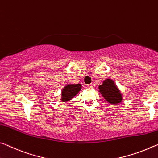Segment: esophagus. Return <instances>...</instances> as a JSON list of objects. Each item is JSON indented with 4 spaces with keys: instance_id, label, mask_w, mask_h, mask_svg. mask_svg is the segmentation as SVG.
Returning a JSON list of instances; mask_svg holds the SVG:
<instances>
[{
    "instance_id": "esophagus-1",
    "label": "esophagus",
    "mask_w": 158,
    "mask_h": 158,
    "mask_svg": "<svg viewBox=\"0 0 158 158\" xmlns=\"http://www.w3.org/2000/svg\"><path fill=\"white\" fill-rule=\"evenodd\" d=\"M88 88L90 89H93V84H89V85H88Z\"/></svg>"
}]
</instances>
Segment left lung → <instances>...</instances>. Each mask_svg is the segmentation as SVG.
<instances>
[{
  "label": "left lung",
  "mask_w": 158,
  "mask_h": 158,
  "mask_svg": "<svg viewBox=\"0 0 158 158\" xmlns=\"http://www.w3.org/2000/svg\"><path fill=\"white\" fill-rule=\"evenodd\" d=\"M99 91L106 101L110 104L116 105L121 102L122 96L113 80L107 79L98 87Z\"/></svg>",
  "instance_id": "obj_1"
}]
</instances>
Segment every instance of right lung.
<instances>
[{"label": "right lung", "instance_id": "right-lung-1", "mask_svg": "<svg viewBox=\"0 0 158 158\" xmlns=\"http://www.w3.org/2000/svg\"><path fill=\"white\" fill-rule=\"evenodd\" d=\"M81 89V84H67L62 89L61 101L66 102L74 98Z\"/></svg>", "mask_w": 158, "mask_h": 158}]
</instances>
